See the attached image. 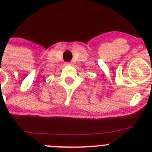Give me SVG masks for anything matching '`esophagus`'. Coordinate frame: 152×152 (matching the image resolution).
I'll return each instance as SVG.
<instances>
[{
	"label": "esophagus",
	"mask_w": 152,
	"mask_h": 152,
	"mask_svg": "<svg viewBox=\"0 0 152 152\" xmlns=\"http://www.w3.org/2000/svg\"><path fill=\"white\" fill-rule=\"evenodd\" d=\"M65 64H66V65H71V63H70V62H66V63H65Z\"/></svg>",
	"instance_id": "34e87169"
}]
</instances>
